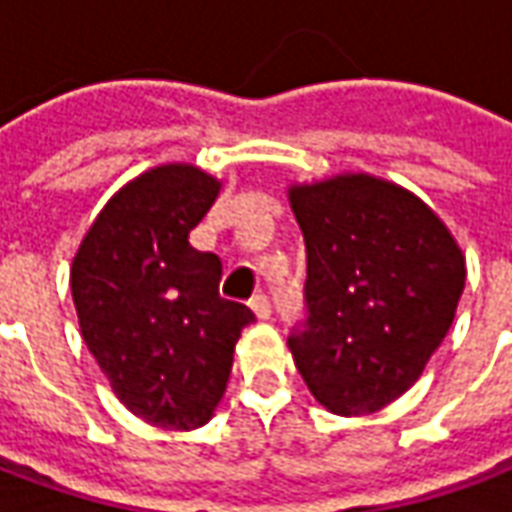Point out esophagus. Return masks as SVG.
I'll use <instances>...</instances> for the list:
<instances>
[{
	"mask_svg": "<svg viewBox=\"0 0 512 512\" xmlns=\"http://www.w3.org/2000/svg\"><path fill=\"white\" fill-rule=\"evenodd\" d=\"M249 307H252V312L257 315V321H268V318H271V301H268L266 293H257V296H252Z\"/></svg>",
	"mask_w": 512,
	"mask_h": 512,
	"instance_id": "esophagus-1",
	"label": "esophagus"
}]
</instances>
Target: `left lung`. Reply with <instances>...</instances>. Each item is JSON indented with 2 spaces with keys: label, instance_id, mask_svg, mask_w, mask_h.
<instances>
[{
  "label": "left lung",
  "instance_id": "left-lung-1",
  "mask_svg": "<svg viewBox=\"0 0 512 512\" xmlns=\"http://www.w3.org/2000/svg\"><path fill=\"white\" fill-rule=\"evenodd\" d=\"M307 246V323L288 348L326 411L373 414L414 386L450 332L466 257L414 191L367 172L290 183Z\"/></svg>",
  "mask_w": 512,
  "mask_h": 512
}]
</instances>
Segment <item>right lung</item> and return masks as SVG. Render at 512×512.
<instances>
[{"label": "right lung", "mask_w": 512, "mask_h": 512, "mask_svg": "<svg viewBox=\"0 0 512 512\" xmlns=\"http://www.w3.org/2000/svg\"><path fill=\"white\" fill-rule=\"evenodd\" d=\"M222 180L161 164L115 191L84 233L71 293L90 354L123 406L164 430L202 428L252 310L219 296L222 260L189 244Z\"/></svg>", "instance_id": "obj_1"}]
</instances>
